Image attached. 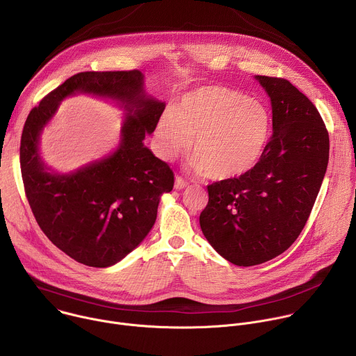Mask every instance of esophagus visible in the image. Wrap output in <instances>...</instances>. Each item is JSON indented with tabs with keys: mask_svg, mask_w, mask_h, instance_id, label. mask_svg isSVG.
<instances>
[{
	"mask_svg": "<svg viewBox=\"0 0 356 356\" xmlns=\"http://www.w3.org/2000/svg\"><path fill=\"white\" fill-rule=\"evenodd\" d=\"M186 187H188V181H187V180H184L183 177L177 176V177H176V180H175V188H177V190H183V188H186Z\"/></svg>",
	"mask_w": 356,
	"mask_h": 356,
	"instance_id": "1",
	"label": "esophagus"
}]
</instances>
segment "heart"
<instances>
[{"mask_svg":"<svg viewBox=\"0 0 356 356\" xmlns=\"http://www.w3.org/2000/svg\"><path fill=\"white\" fill-rule=\"evenodd\" d=\"M269 135V117L255 99L225 87H201L187 92L162 115L155 147L170 161L190 146V166L213 180L248 173L261 159Z\"/></svg>","mask_w":356,"mask_h":356,"instance_id":"heart-1","label":"heart"}]
</instances>
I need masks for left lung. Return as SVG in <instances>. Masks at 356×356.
Listing matches in <instances>:
<instances>
[{
  "label": "left lung",
  "mask_w": 356,
  "mask_h": 356,
  "mask_svg": "<svg viewBox=\"0 0 356 356\" xmlns=\"http://www.w3.org/2000/svg\"><path fill=\"white\" fill-rule=\"evenodd\" d=\"M270 97L273 134L248 173L207 186L200 227L228 262L253 266L283 253L306 225L330 155L325 124L289 80L255 77Z\"/></svg>",
  "instance_id": "1"
}]
</instances>
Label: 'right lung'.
<instances>
[{"label": "right lung", "instance_id": "obj_1", "mask_svg": "<svg viewBox=\"0 0 356 356\" xmlns=\"http://www.w3.org/2000/svg\"><path fill=\"white\" fill-rule=\"evenodd\" d=\"M76 92L115 99L129 114L113 156L59 175L41 162L38 136L60 101ZM163 110L165 103L146 95L139 70L77 73L31 110L19 147L25 194L44 235L79 264L115 265L154 227L161 195L172 191L175 175L143 139L155 131Z\"/></svg>", "mask_w": 356, "mask_h": 356}]
</instances>
